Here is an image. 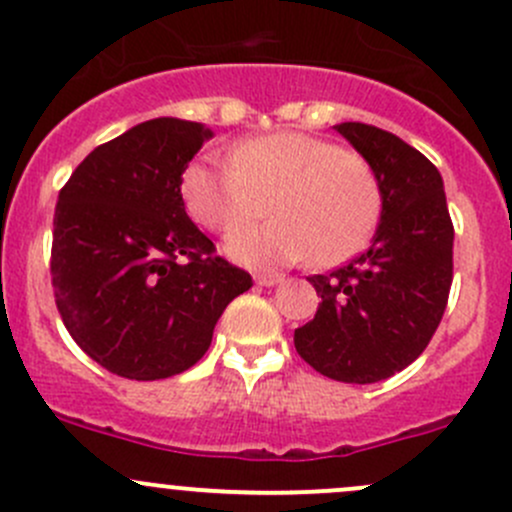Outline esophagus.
I'll use <instances>...</instances> for the list:
<instances>
[{
  "label": "esophagus",
  "mask_w": 512,
  "mask_h": 512,
  "mask_svg": "<svg viewBox=\"0 0 512 512\" xmlns=\"http://www.w3.org/2000/svg\"><path fill=\"white\" fill-rule=\"evenodd\" d=\"M255 282L260 284V287H274V284L282 282V274H274V272L255 274Z\"/></svg>",
  "instance_id": "34e87169"
}]
</instances>
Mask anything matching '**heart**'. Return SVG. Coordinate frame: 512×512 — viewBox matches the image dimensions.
Returning <instances> with one entry per match:
<instances>
[{
    "instance_id": "1",
    "label": "heart",
    "mask_w": 512,
    "mask_h": 512,
    "mask_svg": "<svg viewBox=\"0 0 512 512\" xmlns=\"http://www.w3.org/2000/svg\"><path fill=\"white\" fill-rule=\"evenodd\" d=\"M181 201L211 233H230L266 203L265 224L230 235L228 255L240 265L267 270L309 255L316 267H336L373 238L383 186L360 154L304 132H272L230 147L228 166L188 164Z\"/></svg>"
}]
</instances>
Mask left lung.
<instances>
[{
	"instance_id": "1",
	"label": "left lung",
	"mask_w": 512,
	"mask_h": 512,
	"mask_svg": "<svg viewBox=\"0 0 512 512\" xmlns=\"http://www.w3.org/2000/svg\"><path fill=\"white\" fill-rule=\"evenodd\" d=\"M333 129L373 164L383 215L368 250L309 277L321 301L294 331V348L316 373L368 385L400 373L432 341L454 279V223L441 174L422 152L363 122Z\"/></svg>"
}]
</instances>
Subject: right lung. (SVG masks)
Returning a JSON list of instances; mask_svg holds the SVG:
<instances>
[{
  "mask_svg": "<svg viewBox=\"0 0 512 512\" xmlns=\"http://www.w3.org/2000/svg\"><path fill=\"white\" fill-rule=\"evenodd\" d=\"M211 137L159 117L100 144L58 193L51 287L73 341L129 380H164L208 351L220 314L252 287L215 255L181 201V174Z\"/></svg>",
  "mask_w": 512,
  "mask_h": 512,
  "instance_id": "obj_1",
  "label": "right lung"
}]
</instances>
